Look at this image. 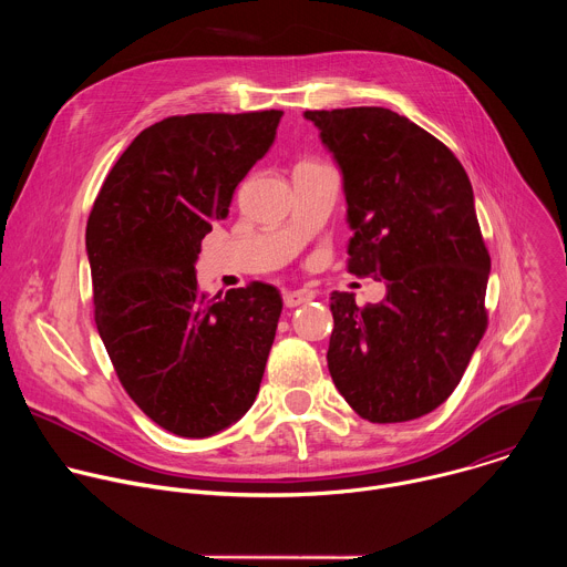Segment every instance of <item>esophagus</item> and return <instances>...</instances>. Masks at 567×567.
I'll return each mask as SVG.
<instances>
[{
  "instance_id": "34e87169",
  "label": "esophagus",
  "mask_w": 567,
  "mask_h": 567,
  "mask_svg": "<svg viewBox=\"0 0 567 567\" xmlns=\"http://www.w3.org/2000/svg\"><path fill=\"white\" fill-rule=\"evenodd\" d=\"M313 298H316V291H311V289H296V291H287L285 293V305L291 309V307L305 305V302H309Z\"/></svg>"
}]
</instances>
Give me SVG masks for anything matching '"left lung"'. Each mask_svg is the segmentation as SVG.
I'll return each mask as SVG.
<instances>
[{
    "label": "left lung",
    "instance_id": "left-lung-1",
    "mask_svg": "<svg viewBox=\"0 0 567 567\" xmlns=\"http://www.w3.org/2000/svg\"><path fill=\"white\" fill-rule=\"evenodd\" d=\"M343 175L348 271L385 280L379 305L332 293L328 368L368 422L435 411L460 383L484 330L492 258L455 154L385 107L305 112Z\"/></svg>",
    "mask_w": 567,
    "mask_h": 567
}]
</instances>
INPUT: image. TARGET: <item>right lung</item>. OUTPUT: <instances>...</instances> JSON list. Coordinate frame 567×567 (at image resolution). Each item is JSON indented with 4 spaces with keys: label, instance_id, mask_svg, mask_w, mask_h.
<instances>
[{
    "label": "right lung",
    "instance_id": "obj_1",
    "mask_svg": "<svg viewBox=\"0 0 567 567\" xmlns=\"http://www.w3.org/2000/svg\"><path fill=\"white\" fill-rule=\"evenodd\" d=\"M280 118V110L188 114L145 127L87 219L99 334L132 401L179 437L228 429L260 390L280 291L251 282L208 298L195 262Z\"/></svg>",
    "mask_w": 567,
    "mask_h": 567
}]
</instances>
